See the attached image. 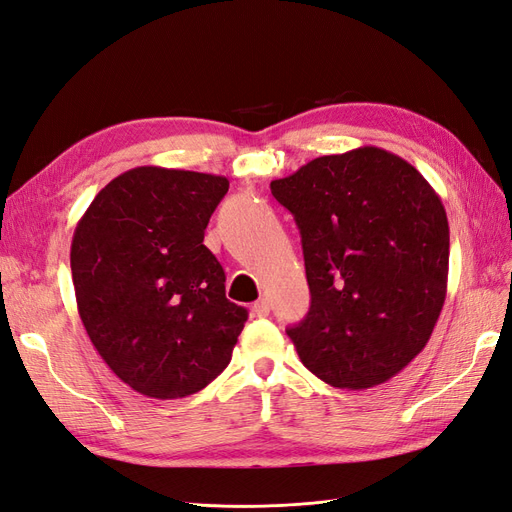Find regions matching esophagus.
Masks as SVG:
<instances>
[{"instance_id":"34e87169","label":"esophagus","mask_w":512,"mask_h":512,"mask_svg":"<svg viewBox=\"0 0 512 512\" xmlns=\"http://www.w3.org/2000/svg\"><path fill=\"white\" fill-rule=\"evenodd\" d=\"M254 314L258 316V318H265V316H269V309H271V305H269V301L267 299H258L256 303H254Z\"/></svg>"}]
</instances>
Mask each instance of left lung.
Returning a JSON list of instances; mask_svg holds the SVG:
<instances>
[{
    "label": "left lung",
    "instance_id": "1",
    "mask_svg": "<svg viewBox=\"0 0 512 512\" xmlns=\"http://www.w3.org/2000/svg\"><path fill=\"white\" fill-rule=\"evenodd\" d=\"M271 194L301 232L312 305L286 329L301 363L361 391L421 352L446 299L448 220L440 196L380 147L322 156Z\"/></svg>",
    "mask_w": 512,
    "mask_h": 512
}]
</instances>
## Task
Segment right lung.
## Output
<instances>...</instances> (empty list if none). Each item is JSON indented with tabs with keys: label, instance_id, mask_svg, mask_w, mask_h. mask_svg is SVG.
Instances as JSON below:
<instances>
[{
	"label": "right lung",
	"instance_id": "right-lung-1",
	"mask_svg": "<svg viewBox=\"0 0 512 512\" xmlns=\"http://www.w3.org/2000/svg\"><path fill=\"white\" fill-rule=\"evenodd\" d=\"M228 179L138 166L115 177L76 224L72 282L83 327L136 393H198L230 363L247 309L203 243Z\"/></svg>",
	"mask_w": 512,
	"mask_h": 512
}]
</instances>
